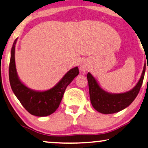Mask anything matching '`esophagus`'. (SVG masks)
<instances>
[{
    "mask_svg": "<svg viewBox=\"0 0 148 148\" xmlns=\"http://www.w3.org/2000/svg\"><path fill=\"white\" fill-rule=\"evenodd\" d=\"M80 69L82 70L83 72L86 71L88 69V64H87L86 62H83V63L81 64V65H80Z\"/></svg>",
    "mask_w": 148,
    "mask_h": 148,
    "instance_id": "esophagus-1",
    "label": "esophagus"
}]
</instances>
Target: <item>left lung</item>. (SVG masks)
I'll use <instances>...</instances> for the list:
<instances>
[{"label":"left lung","instance_id":"8db88e82","mask_svg":"<svg viewBox=\"0 0 148 148\" xmlns=\"http://www.w3.org/2000/svg\"><path fill=\"white\" fill-rule=\"evenodd\" d=\"M145 71V68L144 67L140 79L133 90L118 94H109L101 89L94 77L90 73H88L87 78L92 106L99 112L106 114L118 112L127 108L133 102L138 94L142 86Z\"/></svg>","mask_w":148,"mask_h":148}]
</instances>
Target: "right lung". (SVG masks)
Returning a JSON list of instances; mask_svg holds the SVG:
<instances>
[{"instance_id":"obj_1","label":"right lung","mask_w":148,"mask_h":148,"mask_svg":"<svg viewBox=\"0 0 148 148\" xmlns=\"http://www.w3.org/2000/svg\"><path fill=\"white\" fill-rule=\"evenodd\" d=\"M17 39L11 48L9 76L12 90L26 110L32 115L46 116L52 114L59 106L66 87L78 75L79 69L75 67L66 73L54 88L45 92L30 90L20 82L17 77L15 62V48Z\"/></svg>"}]
</instances>
